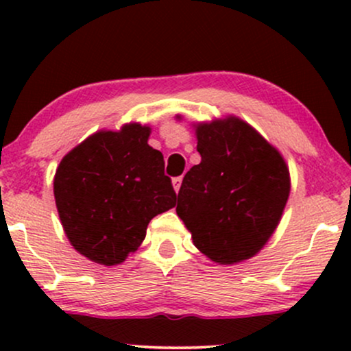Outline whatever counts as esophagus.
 Returning <instances> with one entry per match:
<instances>
[{
  "instance_id": "esophagus-1",
  "label": "esophagus",
  "mask_w": 351,
  "mask_h": 351,
  "mask_svg": "<svg viewBox=\"0 0 351 351\" xmlns=\"http://www.w3.org/2000/svg\"><path fill=\"white\" fill-rule=\"evenodd\" d=\"M181 181H183V178L181 176H176V178H173V188H175V191L178 193L180 188H181Z\"/></svg>"
}]
</instances>
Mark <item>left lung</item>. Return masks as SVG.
Instances as JSON below:
<instances>
[{
  "label": "left lung",
  "instance_id": "obj_1",
  "mask_svg": "<svg viewBox=\"0 0 351 351\" xmlns=\"http://www.w3.org/2000/svg\"><path fill=\"white\" fill-rule=\"evenodd\" d=\"M201 163L189 168L176 215L193 244L217 264L256 256L279 224L291 193L284 158L237 117L196 125Z\"/></svg>",
  "mask_w": 351,
  "mask_h": 351
}]
</instances>
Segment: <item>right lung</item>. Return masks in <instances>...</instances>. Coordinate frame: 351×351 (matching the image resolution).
Listing matches in <instances>:
<instances>
[{
    "mask_svg": "<svg viewBox=\"0 0 351 351\" xmlns=\"http://www.w3.org/2000/svg\"><path fill=\"white\" fill-rule=\"evenodd\" d=\"M150 127L100 130L60 160L54 198L67 239L102 265L123 263L147 236L148 223L176 204L162 152L148 145Z\"/></svg>",
    "mask_w": 351,
    "mask_h": 351,
    "instance_id": "obj_1",
    "label": "right lung"
}]
</instances>
